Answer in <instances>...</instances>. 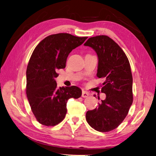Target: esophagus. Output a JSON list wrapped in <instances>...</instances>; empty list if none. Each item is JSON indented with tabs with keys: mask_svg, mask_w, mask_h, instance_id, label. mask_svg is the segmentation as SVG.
<instances>
[{
	"mask_svg": "<svg viewBox=\"0 0 156 156\" xmlns=\"http://www.w3.org/2000/svg\"><path fill=\"white\" fill-rule=\"evenodd\" d=\"M89 95H90V94H89L88 92L83 91V92H82V97L83 98H87Z\"/></svg>",
	"mask_w": 156,
	"mask_h": 156,
	"instance_id": "obj_1",
	"label": "esophagus"
}]
</instances>
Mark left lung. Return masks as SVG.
<instances>
[{"label":"left lung","instance_id":"obj_1","mask_svg":"<svg viewBox=\"0 0 156 156\" xmlns=\"http://www.w3.org/2000/svg\"><path fill=\"white\" fill-rule=\"evenodd\" d=\"M84 45L90 47L97 53V77L105 79L101 92L106 94L105 100L98 107L87 112L86 119L95 130L110 131L123 122L133 103L129 62L120 47L107 36L90 37Z\"/></svg>","mask_w":156,"mask_h":156}]
</instances>
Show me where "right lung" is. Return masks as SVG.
<instances>
[{
  "instance_id": "add662e5",
  "label": "right lung",
  "mask_w": 156,
  "mask_h": 156,
  "mask_svg": "<svg viewBox=\"0 0 156 156\" xmlns=\"http://www.w3.org/2000/svg\"><path fill=\"white\" fill-rule=\"evenodd\" d=\"M87 37L68 33L52 34L41 40L33 51L26 72V93L33 114L41 124H59L66 115L69 99L81 96L79 87L58 88L55 79L58 76L56 71L65 68L71 51Z\"/></svg>"
}]
</instances>
